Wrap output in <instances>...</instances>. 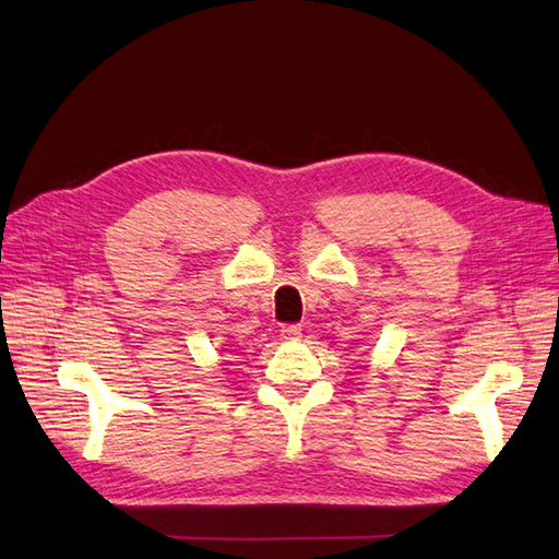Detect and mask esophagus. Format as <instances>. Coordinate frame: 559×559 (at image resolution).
Here are the masks:
<instances>
[{"label": "esophagus", "instance_id": "obj_1", "mask_svg": "<svg viewBox=\"0 0 559 559\" xmlns=\"http://www.w3.org/2000/svg\"><path fill=\"white\" fill-rule=\"evenodd\" d=\"M302 335L300 323H284L282 325V337L284 340H298Z\"/></svg>", "mask_w": 559, "mask_h": 559}]
</instances>
